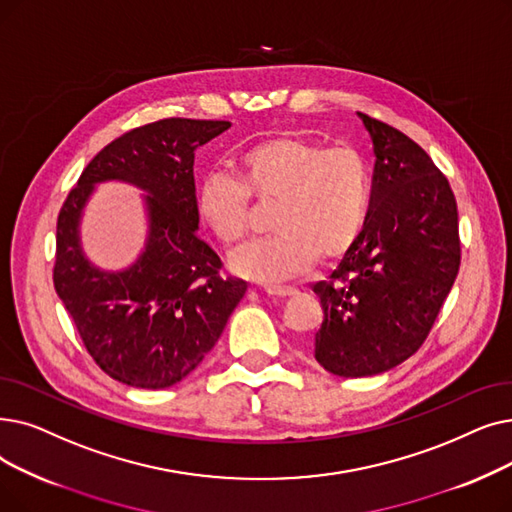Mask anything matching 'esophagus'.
<instances>
[{
	"instance_id": "esophagus-1",
	"label": "esophagus",
	"mask_w": 512,
	"mask_h": 512,
	"mask_svg": "<svg viewBox=\"0 0 512 512\" xmlns=\"http://www.w3.org/2000/svg\"><path fill=\"white\" fill-rule=\"evenodd\" d=\"M265 293H268V297H272V299H286V297L295 295L293 288H268Z\"/></svg>"
}]
</instances>
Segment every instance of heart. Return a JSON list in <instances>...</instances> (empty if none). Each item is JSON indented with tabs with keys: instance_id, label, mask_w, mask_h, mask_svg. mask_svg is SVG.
Listing matches in <instances>:
<instances>
[{
	"instance_id": "1",
	"label": "heart",
	"mask_w": 512,
	"mask_h": 512,
	"mask_svg": "<svg viewBox=\"0 0 512 512\" xmlns=\"http://www.w3.org/2000/svg\"><path fill=\"white\" fill-rule=\"evenodd\" d=\"M242 177L207 171L196 188V213L226 247L251 230V194L274 203V236L251 242L230 257L247 280L282 286L322 263L341 259L360 236L370 207V175L351 146L324 148L297 136L263 140L242 152Z\"/></svg>"
}]
</instances>
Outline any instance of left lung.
<instances>
[{"label":"left lung","mask_w":512,"mask_h":512,"mask_svg":"<svg viewBox=\"0 0 512 512\" xmlns=\"http://www.w3.org/2000/svg\"><path fill=\"white\" fill-rule=\"evenodd\" d=\"M374 148L370 209L328 280L318 364L345 379L381 374L425 343L460 268L454 192L429 154L399 129L358 113Z\"/></svg>","instance_id":"1"}]
</instances>
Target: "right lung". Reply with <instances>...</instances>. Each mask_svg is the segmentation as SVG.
<instances>
[{
  "instance_id": "obj_1",
  "label": "right lung",
  "mask_w": 512,
  "mask_h": 512,
  "mask_svg": "<svg viewBox=\"0 0 512 512\" xmlns=\"http://www.w3.org/2000/svg\"><path fill=\"white\" fill-rule=\"evenodd\" d=\"M230 125L173 117L131 129L96 154L60 209L54 288L85 349L119 383L165 389L186 379L247 293V282L219 274L221 259L196 234L194 152ZM104 181L147 192L145 249L119 273L80 247L82 209Z\"/></svg>"
}]
</instances>
